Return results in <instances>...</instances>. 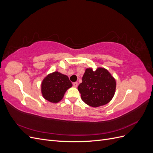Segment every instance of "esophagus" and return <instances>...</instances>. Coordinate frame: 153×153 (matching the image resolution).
<instances>
[{"label": "esophagus", "mask_w": 153, "mask_h": 153, "mask_svg": "<svg viewBox=\"0 0 153 153\" xmlns=\"http://www.w3.org/2000/svg\"><path fill=\"white\" fill-rule=\"evenodd\" d=\"M73 86L75 87H77L78 84V82H74L73 84Z\"/></svg>", "instance_id": "1"}]
</instances>
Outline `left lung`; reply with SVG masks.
Wrapping results in <instances>:
<instances>
[{
    "mask_svg": "<svg viewBox=\"0 0 153 153\" xmlns=\"http://www.w3.org/2000/svg\"><path fill=\"white\" fill-rule=\"evenodd\" d=\"M116 82L110 72L103 68L95 71L87 68L78 90L85 103L98 107L109 103L115 94Z\"/></svg>",
    "mask_w": 153,
    "mask_h": 153,
    "instance_id": "8db88e82",
    "label": "left lung"
}]
</instances>
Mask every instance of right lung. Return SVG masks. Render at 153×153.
I'll return each mask as SVG.
<instances>
[{
    "mask_svg": "<svg viewBox=\"0 0 153 153\" xmlns=\"http://www.w3.org/2000/svg\"><path fill=\"white\" fill-rule=\"evenodd\" d=\"M72 87L68 76L58 71L50 73L41 83L43 97L51 103H57L64 97L66 91Z\"/></svg>",
    "mask_w": 153,
    "mask_h": 153,
    "instance_id": "1",
    "label": "right lung"
}]
</instances>
